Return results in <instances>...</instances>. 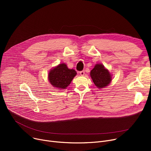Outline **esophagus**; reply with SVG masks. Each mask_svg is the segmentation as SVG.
I'll return each instance as SVG.
<instances>
[{"instance_id": "1", "label": "esophagus", "mask_w": 151, "mask_h": 151, "mask_svg": "<svg viewBox=\"0 0 151 151\" xmlns=\"http://www.w3.org/2000/svg\"><path fill=\"white\" fill-rule=\"evenodd\" d=\"M80 75H81V76H83V75H84V74H85L84 71H81L80 72Z\"/></svg>"}]
</instances>
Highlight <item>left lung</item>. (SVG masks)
Masks as SVG:
<instances>
[{
    "mask_svg": "<svg viewBox=\"0 0 151 151\" xmlns=\"http://www.w3.org/2000/svg\"><path fill=\"white\" fill-rule=\"evenodd\" d=\"M90 75L93 83L99 89L104 88L108 86L112 80L111 75L109 71L101 63L95 65L91 71Z\"/></svg>",
    "mask_w": 151,
    "mask_h": 151,
    "instance_id": "1",
    "label": "left lung"
}]
</instances>
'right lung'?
Masks as SVG:
<instances>
[{
    "label": "right lung",
    "instance_id": "1",
    "mask_svg": "<svg viewBox=\"0 0 151 151\" xmlns=\"http://www.w3.org/2000/svg\"><path fill=\"white\" fill-rule=\"evenodd\" d=\"M73 69H69L64 63L52 68L48 73V80L51 85L60 89H64L71 83L76 75Z\"/></svg>",
    "mask_w": 151,
    "mask_h": 151
}]
</instances>
